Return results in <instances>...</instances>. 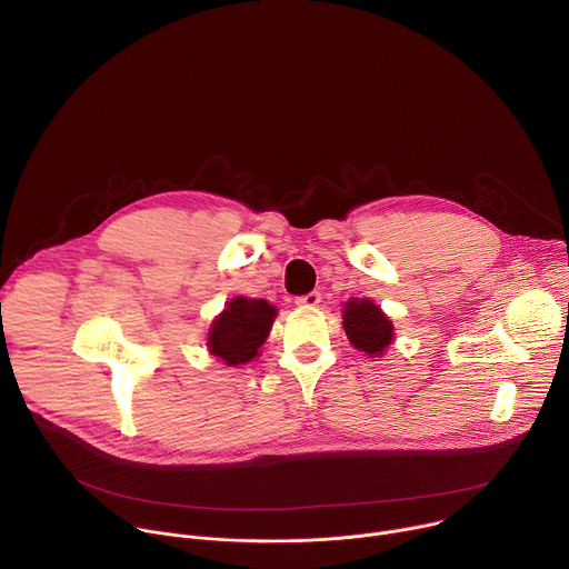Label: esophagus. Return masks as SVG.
Masks as SVG:
<instances>
[{"mask_svg": "<svg viewBox=\"0 0 569 569\" xmlns=\"http://www.w3.org/2000/svg\"><path fill=\"white\" fill-rule=\"evenodd\" d=\"M319 301H321L319 292H308L303 297H297V306H301V308H315Z\"/></svg>", "mask_w": 569, "mask_h": 569, "instance_id": "esophagus-1", "label": "esophagus"}]
</instances>
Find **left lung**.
I'll return each instance as SVG.
<instances>
[{
    "instance_id": "8db88e82",
    "label": "left lung",
    "mask_w": 569,
    "mask_h": 569,
    "mask_svg": "<svg viewBox=\"0 0 569 569\" xmlns=\"http://www.w3.org/2000/svg\"><path fill=\"white\" fill-rule=\"evenodd\" d=\"M342 327L349 342L367 353L380 358L393 342V323L371 299H349L342 308Z\"/></svg>"
}]
</instances>
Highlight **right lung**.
<instances>
[{
  "label": "right lung",
  "mask_w": 569,
  "mask_h": 569,
  "mask_svg": "<svg viewBox=\"0 0 569 569\" xmlns=\"http://www.w3.org/2000/svg\"><path fill=\"white\" fill-rule=\"evenodd\" d=\"M277 317V308L266 299L233 297L211 321L207 351L227 367L248 365L259 358Z\"/></svg>",
  "instance_id": "right-lung-1"
}]
</instances>
